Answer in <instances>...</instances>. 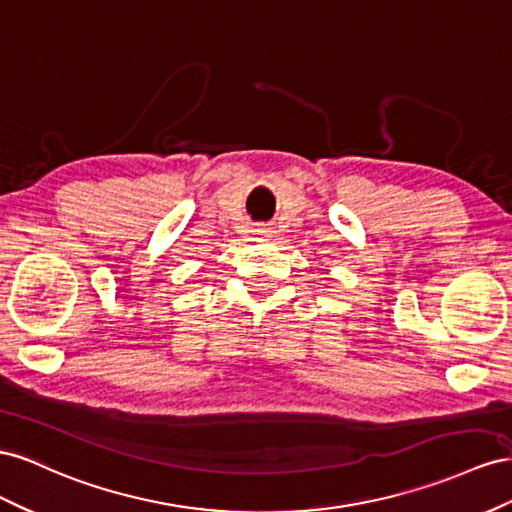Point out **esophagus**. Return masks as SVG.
<instances>
[{"label":"esophagus","instance_id":"34e87169","mask_svg":"<svg viewBox=\"0 0 512 512\" xmlns=\"http://www.w3.org/2000/svg\"><path fill=\"white\" fill-rule=\"evenodd\" d=\"M261 233H266V231H261Z\"/></svg>","mask_w":512,"mask_h":512}]
</instances>
